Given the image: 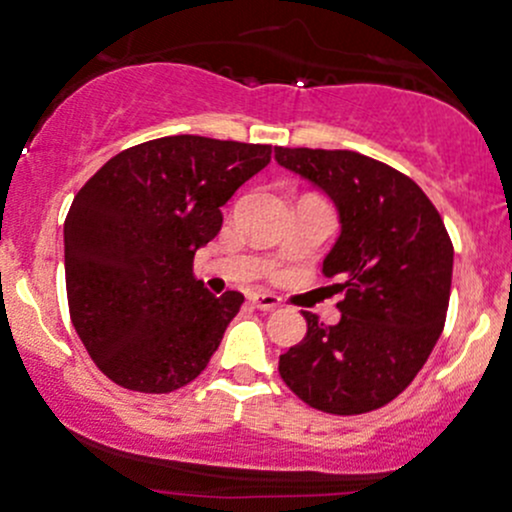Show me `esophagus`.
Segmentation results:
<instances>
[{"mask_svg":"<svg viewBox=\"0 0 512 512\" xmlns=\"http://www.w3.org/2000/svg\"><path fill=\"white\" fill-rule=\"evenodd\" d=\"M249 300H251V305H254V308H258V310H273V308H278V305H281V298H278V295H273V293H254Z\"/></svg>","mask_w":512,"mask_h":512,"instance_id":"obj_1","label":"esophagus"}]
</instances>
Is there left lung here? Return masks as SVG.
Returning <instances> with one entry per match:
<instances>
[{
  "mask_svg": "<svg viewBox=\"0 0 512 512\" xmlns=\"http://www.w3.org/2000/svg\"><path fill=\"white\" fill-rule=\"evenodd\" d=\"M276 160L335 202L342 231L323 273L345 295L337 325L303 310L308 333L278 372L320 412H374L414 382L444 330L451 236L419 184L384 162L310 147H276Z\"/></svg>",
  "mask_w": 512,
  "mask_h": 512,
  "instance_id": "8db88e82",
  "label": "left lung"
}]
</instances>
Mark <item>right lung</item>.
Returning <instances> with one entry per match:
<instances>
[{"instance_id": "right-lung-1", "label": "right lung", "mask_w": 512, "mask_h": 512, "mask_svg": "<svg viewBox=\"0 0 512 512\" xmlns=\"http://www.w3.org/2000/svg\"><path fill=\"white\" fill-rule=\"evenodd\" d=\"M271 162V145L170 135L110 157L68 209V313L96 367L133 392L167 394L204 372L244 295H212L194 254L221 207Z\"/></svg>"}]
</instances>
